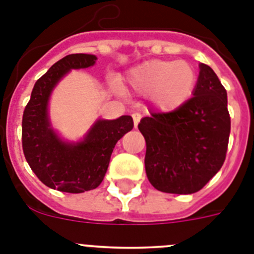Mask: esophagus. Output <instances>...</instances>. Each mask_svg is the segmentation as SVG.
I'll return each instance as SVG.
<instances>
[{"mask_svg":"<svg viewBox=\"0 0 254 254\" xmlns=\"http://www.w3.org/2000/svg\"><path fill=\"white\" fill-rule=\"evenodd\" d=\"M132 118H133L134 127H137L138 122H140V120H141V114L140 113H133V114H132Z\"/></svg>","mask_w":254,"mask_h":254,"instance_id":"1","label":"esophagus"}]
</instances>
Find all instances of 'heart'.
Segmentation results:
<instances>
[{
  "instance_id": "obj_1",
  "label": "heart",
  "mask_w": 254,
  "mask_h": 254,
  "mask_svg": "<svg viewBox=\"0 0 254 254\" xmlns=\"http://www.w3.org/2000/svg\"><path fill=\"white\" fill-rule=\"evenodd\" d=\"M127 82L137 94L151 95L160 111L170 112L190 99L196 87L197 75L186 61L151 60L132 68Z\"/></svg>"
}]
</instances>
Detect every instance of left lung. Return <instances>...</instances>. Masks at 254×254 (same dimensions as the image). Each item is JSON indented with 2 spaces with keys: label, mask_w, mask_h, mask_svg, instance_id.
<instances>
[{
  "label": "left lung",
  "mask_w": 254,
  "mask_h": 254,
  "mask_svg": "<svg viewBox=\"0 0 254 254\" xmlns=\"http://www.w3.org/2000/svg\"><path fill=\"white\" fill-rule=\"evenodd\" d=\"M150 183L165 193L198 192L223 167L230 134L228 95L214 69L199 64L193 96L178 109L138 123Z\"/></svg>",
  "instance_id": "left-lung-1"
}]
</instances>
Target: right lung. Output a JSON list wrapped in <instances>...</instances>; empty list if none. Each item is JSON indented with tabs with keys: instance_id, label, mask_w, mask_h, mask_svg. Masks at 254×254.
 Returning a JSON list of instances; mask_svg holds the SVG:
<instances>
[{
	"instance_id": "add662e5",
	"label": "right lung",
	"mask_w": 254,
	"mask_h": 254,
	"mask_svg": "<svg viewBox=\"0 0 254 254\" xmlns=\"http://www.w3.org/2000/svg\"><path fill=\"white\" fill-rule=\"evenodd\" d=\"M94 55L76 53L56 62L35 82L22 114V150L42 183L67 193L95 190L104 179L117 141L133 128L131 116L98 120L80 142H64L51 127L48 100L52 90L71 69L95 64Z\"/></svg>"
}]
</instances>
